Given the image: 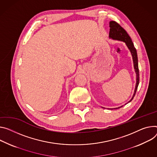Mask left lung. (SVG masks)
Here are the masks:
<instances>
[{
    "mask_svg": "<svg viewBox=\"0 0 157 157\" xmlns=\"http://www.w3.org/2000/svg\"><path fill=\"white\" fill-rule=\"evenodd\" d=\"M109 37L111 38L112 39L114 40H118L120 41H123L125 42V44L128 48L129 49L130 51V52L132 56V58L133 61V66H134V69L136 73V86H135V91L133 93V95L132 96V98L129 101L130 102L132 99H133L134 96H135L138 84H139V81H140V75H139V69H138V56H137V52L136 50L133 45V42L129 36V35L128 34L126 31L123 29V28L117 22L115 21H110L109 22ZM128 102V103H129ZM121 106V107H122ZM117 108V109L120 108Z\"/></svg>",
    "mask_w": 157,
    "mask_h": 157,
    "instance_id": "8db88e82",
    "label": "left lung"
}]
</instances>
